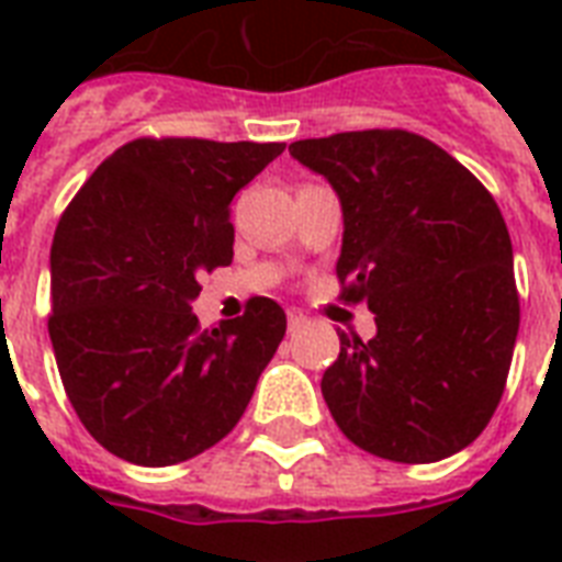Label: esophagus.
Segmentation results:
<instances>
[{"label": "esophagus", "instance_id": "esophagus-1", "mask_svg": "<svg viewBox=\"0 0 562 562\" xmlns=\"http://www.w3.org/2000/svg\"><path fill=\"white\" fill-rule=\"evenodd\" d=\"M303 324H306V315H303V312H297V308H291V312H289V329H300Z\"/></svg>", "mask_w": 562, "mask_h": 562}]
</instances>
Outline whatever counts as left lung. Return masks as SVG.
<instances>
[{"instance_id": "left-lung-1", "label": "left lung", "mask_w": 562, "mask_h": 562, "mask_svg": "<svg viewBox=\"0 0 562 562\" xmlns=\"http://www.w3.org/2000/svg\"><path fill=\"white\" fill-rule=\"evenodd\" d=\"M341 198V300L368 303L375 335L341 333L321 391L352 443L435 463L487 428L514 359V247L493 194L411 131H347L291 143Z\"/></svg>"}]
</instances>
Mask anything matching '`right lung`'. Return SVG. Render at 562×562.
<instances>
[{
    "label": "right lung",
    "instance_id": "obj_1",
    "mask_svg": "<svg viewBox=\"0 0 562 562\" xmlns=\"http://www.w3.org/2000/svg\"><path fill=\"white\" fill-rule=\"evenodd\" d=\"M285 143L143 136L78 189L52 238L48 338L83 428L139 467L189 461L233 431L285 335L254 297L201 329L203 273L233 262L229 201Z\"/></svg>",
    "mask_w": 562,
    "mask_h": 562
}]
</instances>
